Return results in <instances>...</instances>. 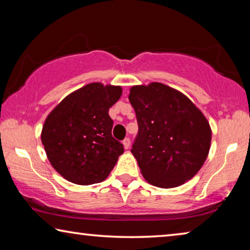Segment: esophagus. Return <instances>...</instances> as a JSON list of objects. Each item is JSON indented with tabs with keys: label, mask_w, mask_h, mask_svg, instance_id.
<instances>
[{
	"label": "esophagus",
	"mask_w": 250,
	"mask_h": 250,
	"mask_svg": "<svg viewBox=\"0 0 250 250\" xmlns=\"http://www.w3.org/2000/svg\"><path fill=\"white\" fill-rule=\"evenodd\" d=\"M130 139L129 138H125L124 141H122V145H124V146H125V149H129L130 147Z\"/></svg>",
	"instance_id": "esophagus-1"
}]
</instances>
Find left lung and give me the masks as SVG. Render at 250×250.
<instances>
[{"label":"left lung","instance_id":"1","mask_svg":"<svg viewBox=\"0 0 250 250\" xmlns=\"http://www.w3.org/2000/svg\"><path fill=\"white\" fill-rule=\"evenodd\" d=\"M139 132L132 146L147 183L172 188L191 180L208 155L211 130L203 112L179 90L161 83L130 88Z\"/></svg>","mask_w":250,"mask_h":250}]
</instances>
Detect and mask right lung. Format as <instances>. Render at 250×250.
I'll use <instances>...</instances> for the list:
<instances>
[{
  "label": "right lung",
  "mask_w": 250,
  "mask_h": 250,
  "mask_svg": "<svg viewBox=\"0 0 250 250\" xmlns=\"http://www.w3.org/2000/svg\"><path fill=\"white\" fill-rule=\"evenodd\" d=\"M122 95L120 86L91 83L65 97L44 122L42 143L52 167L78 185L103 182L124 146L111 134L109 116Z\"/></svg>",
  "instance_id": "add662e5"
}]
</instances>
